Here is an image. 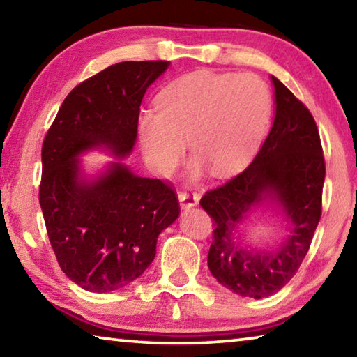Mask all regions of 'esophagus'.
Instances as JSON below:
<instances>
[{"label": "esophagus", "instance_id": "1", "mask_svg": "<svg viewBox=\"0 0 357 357\" xmlns=\"http://www.w3.org/2000/svg\"><path fill=\"white\" fill-rule=\"evenodd\" d=\"M178 198H179V203H181V208H192L195 206L200 200V197H198L197 192L193 190H179L178 192Z\"/></svg>", "mask_w": 357, "mask_h": 357}]
</instances>
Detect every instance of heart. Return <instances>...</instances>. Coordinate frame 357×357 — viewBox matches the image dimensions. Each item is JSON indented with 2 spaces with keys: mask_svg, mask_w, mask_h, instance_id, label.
<instances>
[{
  "mask_svg": "<svg viewBox=\"0 0 357 357\" xmlns=\"http://www.w3.org/2000/svg\"><path fill=\"white\" fill-rule=\"evenodd\" d=\"M157 112L138 123L140 144L151 167L170 174L185 153V142L214 173H229L252 154L268 128L273 94L253 74L197 70L162 89Z\"/></svg>",
  "mask_w": 357,
  "mask_h": 357,
  "instance_id": "heart-1",
  "label": "heart"
}]
</instances>
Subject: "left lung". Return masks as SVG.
<instances>
[{
  "label": "left lung",
  "instance_id": "obj_1",
  "mask_svg": "<svg viewBox=\"0 0 357 357\" xmlns=\"http://www.w3.org/2000/svg\"><path fill=\"white\" fill-rule=\"evenodd\" d=\"M275 118L250 165L202 197L213 219L208 266L217 282L243 298L261 299L282 289L298 273L321 217L326 174L315 119L273 77ZM271 196L286 211L289 238L273 251H250L236 239L246 211Z\"/></svg>",
  "mask_w": 357,
  "mask_h": 357
}]
</instances>
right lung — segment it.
<instances>
[{"label":"right lung","instance_id":"right-lung-1","mask_svg":"<svg viewBox=\"0 0 357 357\" xmlns=\"http://www.w3.org/2000/svg\"><path fill=\"white\" fill-rule=\"evenodd\" d=\"M168 61L113 64L72 89L42 144L39 203L59 268L86 291L107 293L140 277L162 229L178 219L172 184L114 162L93 183L78 179L83 151L134 148L144 93Z\"/></svg>","mask_w":357,"mask_h":357}]
</instances>
